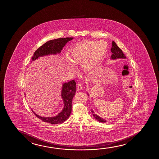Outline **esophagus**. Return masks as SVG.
Returning <instances> with one entry per match:
<instances>
[{"instance_id": "34e87169", "label": "esophagus", "mask_w": 159, "mask_h": 159, "mask_svg": "<svg viewBox=\"0 0 159 159\" xmlns=\"http://www.w3.org/2000/svg\"><path fill=\"white\" fill-rule=\"evenodd\" d=\"M76 88H77V89H78V90H81V89H82V88H83V85L80 83H79V84H77Z\"/></svg>"}]
</instances>
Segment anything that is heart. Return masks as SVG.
I'll return each mask as SVG.
<instances>
[{"label":"heart","mask_w":159,"mask_h":159,"mask_svg":"<svg viewBox=\"0 0 159 159\" xmlns=\"http://www.w3.org/2000/svg\"><path fill=\"white\" fill-rule=\"evenodd\" d=\"M107 46L104 41L84 42L73 46L70 49L68 57L73 63L80 64L83 70L89 71L98 65L107 52ZM71 61L67 60L68 68L73 70L74 66Z\"/></svg>","instance_id":"1"}]
</instances>
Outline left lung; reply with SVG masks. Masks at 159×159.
I'll return each instance as SVG.
<instances>
[{
  "label": "left lung",
  "mask_w": 159,
  "mask_h": 159,
  "mask_svg": "<svg viewBox=\"0 0 159 159\" xmlns=\"http://www.w3.org/2000/svg\"><path fill=\"white\" fill-rule=\"evenodd\" d=\"M111 52H112V55H111V58L112 59H120V58L125 59L126 58V57L125 56L124 53L122 52L121 49L118 47L117 45L114 41H112V48L111 49ZM91 111L93 113L94 117L95 118L96 120H98L99 122H102V123L107 122L106 120H104L103 118H102L96 114H94L93 110H92Z\"/></svg>",
  "instance_id": "left-lung-1"
}]
</instances>
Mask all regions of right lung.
<instances>
[{"label": "right lung", "mask_w": 159, "mask_h": 159, "mask_svg": "<svg viewBox=\"0 0 159 159\" xmlns=\"http://www.w3.org/2000/svg\"><path fill=\"white\" fill-rule=\"evenodd\" d=\"M73 39V37L60 38L57 39H52L42 45L35 51L33 57L32 61H34L39 57L50 54H56L60 53L63 47L68 42ZM76 92V83L73 80L70 81L68 83H65L62 89V98L64 102V109L59 113L58 115L53 117H42L33 111L34 115L42 121L47 122L52 124H57L65 122L69 117L72 112V102L73 98Z\"/></svg>", "instance_id": "obj_1"}]
</instances>
